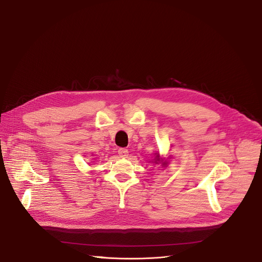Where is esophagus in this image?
<instances>
[{"label":"esophagus","mask_w":262,"mask_h":262,"mask_svg":"<svg viewBox=\"0 0 262 262\" xmlns=\"http://www.w3.org/2000/svg\"><path fill=\"white\" fill-rule=\"evenodd\" d=\"M118 154H119V156L121 157V158H127L128 150L125 149V148H120V149L118 150Z\"/></svg>","instance_id":"34e87169"}]
</instances>
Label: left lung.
Returning <instances> with one entry per match:
<instances>
[{
  "instance_id": "left-lung-1",
  "label": "left lung",
  "mask_w": 262,
  "mask_h": 262,
  "mask_svg": "<svg viewBox=\"0 0 262 262\" xmlns=\"http://www.w3.org/2000/svg\"><path fill=\"white\" fill-rule=\"evenodd\" d=\"M159 161H160V158H159V155H158V156H157V157H156V160H155V163H158ZM165 164H166V163H165V162H163V165H165Z\"/></svg>"
}]
</instances>
